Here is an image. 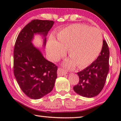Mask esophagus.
Here are the masks:
<instances>
[{"mask_svg": "<svg viewBox=\"0 0 121 121\" xmlns=\"http://www.w3.org/2000/svg\"><path fill=\"white\" fill-rule=\"evenodd\" d=\"M66 74H67V73L65 71H64L62 68H58L57 71V74L58 76H62L63 75H65Z\"/></svg>", "mask_w": 121, "mask_h": 121, "instance_id": "34e87169", "label": "esophagus"}]
</instances>
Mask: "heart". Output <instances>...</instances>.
Listing matches in <instances>:
<instances>
[{"label":"heart","instance_id":"1","mask_svg":"<svg viewBox=\"0 0 121 121\" xmlns=\"http://www.w3.org/2000/svg\"><path fill=\"white\" fill-rule=\"evenodd\" d=\"M58 42L52 38L47 43V50L51 60L56 61L69 50L71 58L65 63L66 68L72 69L77 65L84 68L94 62L101 52L102 37L96 28H90L81 24L71 25L57 35Z\"/></svg>","mask_w":121,"mask_h":121}]
</instances>
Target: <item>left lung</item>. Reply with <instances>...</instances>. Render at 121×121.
<instances>
[{"label": "left lung", "instance_id": "obj_1", "mask_svg": "<svg viewBox=\"0 0 121 121\" xmlns=\"http://www.w3.org/2000/svg\"><path fill=\"white\" fill-rule=\"evenodd\" d=\"M109 49L106 41L103 40L101 52L91 65L79 72V82L73 87L76 93L86 98L97 96L103 89L109 72Z\"/></svg>", "mask_w": 121, "mask_h": 121}]
</instances>
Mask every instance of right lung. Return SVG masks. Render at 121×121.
Returning a JSON list of instances; mask_svg holds the SVG:
<instances>
[{"label": "right lung", "mask_w": 121, "mask_h": 121, "mask_svg": "<svg viewBox=\"0 0 121 121\" xmlns=\"http://www.w3.org/2000/svg\"><path fill=\"white\" fill-rule=\"evenodd\" d=\"M53 24L50 20H32L20 32L15 43L14 75L22 91L33 99L52 91L57 78V66L46 60L32 43L34 35L40 34L45 47L46 37Z\"/></svg>", "instance_id": "obj_1"}]
</instances>
